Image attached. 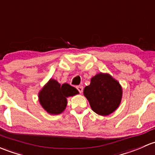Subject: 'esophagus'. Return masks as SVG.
Returning <instances> with one entry per match:
<instances>
[{"instance_id":"34e87169","label":"esophagus","mask_w":155,"mask_h":155,"mask_svg":"<svg viewBox=\"0 0 155 155\" xmlns=\"http://www.w3.org/2000/svg\"><path fill=\"white\" fill-rule=\"evenodd\" d=\"M76 88H77V90L79 91V93H82L83 91V86L82 85H79L76 87Z\"/></svg>"}]
</instances>
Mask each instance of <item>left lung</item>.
Returning a JSON list of instances; mask_svg holds the SVG:
<instances>
[{
    "mask_svg": "<svg viewBox=\"0 0 155 155\" xmlns=\"http://www.w3.org/2000/svg\"><path fill=\"white\" fill-rule=\"evenodd\" d=\"M84 95L95 113L107 116L113 113L121 102L123 90L108 73H99L91 78V84L84 89Z\"/></svg>",
    "mask_w": 155,
    "mask_h": 155,
    "instance_id": "obj_1",
    "label": "left lung"
}]
</instances>
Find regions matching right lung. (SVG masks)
<instances>
[{
  "instance_id": "add662e5",
  "label": "right lung",
  "mask_w": 155,
  "mask_h": 155,
  "mask_svg": "<svg viewBox=\"0 0 155 155\" xmlns=\"http://www.w3.org/2000/svg\"><path fill=\"white\" fill-rule=\"evenodd\" d=\"M79 94L74 87L64 83L62 85L56 80L50 79L38 94L39 102L47 112L56 115L62 113L66 108L67 98Z\"/></svg>"
}]
</instances>
